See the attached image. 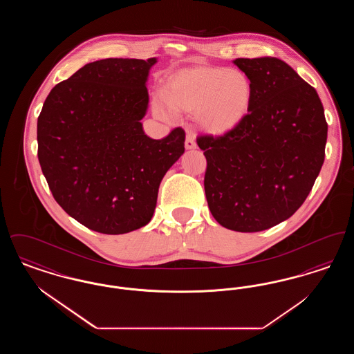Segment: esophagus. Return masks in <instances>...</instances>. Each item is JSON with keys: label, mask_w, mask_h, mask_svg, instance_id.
Masks as SVG:
<instances>
[{"label": "esophagus", "mask_w": 354, "mask_h": 354, "mask_svg": "<svg viewBox=\"0 0 354 354\" xmlns=\"http://www.w3.org/2000/svg\"><path fill=\"white\" fill-rule=\"evenodd\" d=\"M185 147L187 150H194V149H196V142H195V134H194V133L187 131Z\"/></svg>", "instance_id": "34e87169"}]
</instances>
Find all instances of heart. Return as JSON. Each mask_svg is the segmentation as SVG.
I'll list each match as a JSON object with an SVG mask.
<instances>
[{
    "mask_svg": "<svg viewBox=\"0 0 354 354\" xmlns=\"http://www.w3.org/2000/svg\"><path fill=\"white\" fill-rule=\"evenodd\" d=\"M252 98V82L243 70L201 66L169 78L152 106L159 119L169 122L175 118V111L194 113L195 123L203 131L224 135L247 118Z\"/></svg>",
    "mask_w": 354,
    "mask_h": 354,
    "instance_id": "b5f03b06",
    "label": "heart"
}]
</instances>
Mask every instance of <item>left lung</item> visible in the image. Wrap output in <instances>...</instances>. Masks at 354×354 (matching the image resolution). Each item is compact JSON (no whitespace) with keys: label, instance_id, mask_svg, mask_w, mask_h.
Returning a JSON list of instances; mask_svg holds the SVG:
<instances>
[{"label":"left lung","instance_id":"obj_1","mask_svg":"<svg viewBox=\"0 0 354 354\" xmlns=\"http://www.w3.org/2000/svg\"><path fill=\"white\" fill-rule=\"evenodd\" d=\"M253 84L251 110L234 131L203 135L205 198L220 225L259 232L289 219L320 174L328 124L317 91L274 57L236 58Z\"/></svg>","mask_w":354,"mask_h":354}]
</instances>
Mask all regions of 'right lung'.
<instances>
[{"label": "right lung", "instance_id": "right-lung-1", "mask_svg": "<svg viewBox=\"0 0 354 354\" xmlns=\"http://www.w3.org/2000/svg\"><path fill=\"white\" fill-rule=\"evenodd\" d=\"M156 62L87 64L53 87L38 117V160L51 194L95 232L122 235L149 224L160 182L185 152L183 129L159 140L143 131Z\"/></svg>", "mask_w": 354, "mask_h": 354}]
</instances>
